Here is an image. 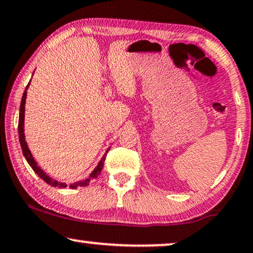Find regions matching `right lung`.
Returning a JSON list of instances; mask_svg holds the SVG:
<instances>
[{
	"instance_id": "add662e5",
	"label": "right lung",
	"mask_w": 253,
	"mask_h": 253,
	"mask_svg": "<svg viewBox=\"0 0 253 253\" xmlns=\"http://www.w3.org/2000/svg\"><path fill=\"white\" fill-rule=\"evenodd\" d=\"M28 84L27 87L25 88V91L23 94V97H21V103H20V110H19V122H18V135H19V142H20V145H21V150H23V154L25 156V158H26L27 163L30 164V166L33 169V170L35 173L38 174L39 176L41 177L42 180L44 181V182H47L48 184H50L51 187H58V188H65L67 187L66 183H63V182H58V181L56 180H52L50 176L48 175V174H45L43 170L40 169V166H38V164L35 163L33 156H32L30 149H28L27 144H26V141H25V134H24V113H25V102H26V94H27V88H28ZM110 150V149H109ZM108 152V151H106ZM104 162H105V156H103V158L101 159V162L98 163V165L96 169L92 170V173L89 175V177L84 181H79V182H76L73 184H71V188H73V189H76L78 187H86L89 184L90 180L92 179H96L99 174H101V170L103 169V165H104Z\"/></svg>"
}]
</instances>
